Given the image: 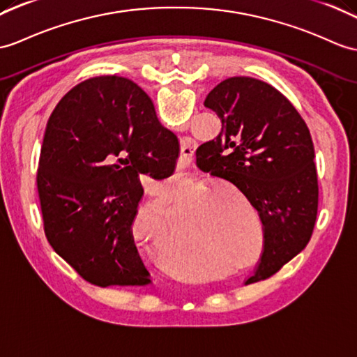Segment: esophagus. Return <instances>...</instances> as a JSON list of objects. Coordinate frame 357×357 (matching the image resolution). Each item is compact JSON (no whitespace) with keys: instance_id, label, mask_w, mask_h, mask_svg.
I'll return each mask as SVG.
<instances>
[{"instance_id":"34e87169","label":"esophagus","mask_w":357,"mask_h":357,"mask_svg":"<svg viewBox=\"0 0 357 357\" xmlns=\"http://www.w3.org/2000/svg\"><path fill=\"white\" fill-rule=\"evenodd\" d=\"M184 156H187V155H184Z\"/></svg>"}]
</instances>
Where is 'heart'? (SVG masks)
<instances>
[{
    "label": "heart",
    "mask_w": 357,
    "mask_h": 357,
    "mask_svg": "<svg viewBox=\"0 0 357 357\" xmlns=\"http://www.w3.org/2000/svg\"><path fill=\"white\" fill-rule=\"evenodd\" d=\"M229 196L234 193L229 192ZM196 199V197H195ZM218 196L210 195L192 206V216L185 222V238L192 250L199 254L222 255L243 254L250 243L242 234L238 220L222 204ZM165 213H158V225H164Z\"/></svg>",
    "instance_id": "1"
}]
</instances>
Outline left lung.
Listing matches in <instances>:
<instances>
[{
  "mask_svg": "<svg viewBox=\"0 0 357 357\" xmlns=\"http://www.w3.org/2000/svg\"><path fill=\"white\" fill-rule=\"evenodd\" d=\"M204 105L220 134L197 147L199 169L231 182L260 213L264 251L246 284L269 278L300 254L318 214V176L309 128L287 98L252 77H229Z\"/></svg>",
  "mask_w": 357,
  "mask_h": 357,
  "instance_id": "obj_1",
  "label": "left lung"
}]
</instances>
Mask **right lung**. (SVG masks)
<instances>
[{"label": "right lung", "instance_id": "obj_1", "mask_svg": "<svg viewBox=\"0 0 357 357\" xmlns=\"http://www.w3.org/2000/svg\"><path fill=\"white\" fill-rule=\"evenodd\" d=\"M178 153L176 135L132 80L100 76L70 89L47 121L38 170L56 254L96 286L151 283L130 233L143 197L138 173L169 178Z\"/></svg>", "mask_w": 357, "mask_h": 357}]
</instances>
